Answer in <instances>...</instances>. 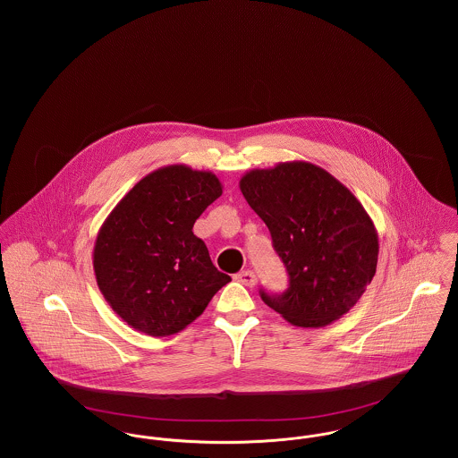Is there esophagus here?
I'll return each mask as SVG.
<instances>
[{
    "label": "esophagus",
    "mask_w": 458,
    "mask_h": 458,
    "mask_svg": "<svg viewBox=\"0 0 458 458\" xmlns=\"http://www.w3.org/2000/svg\"><path fill=\"white\" fill-rule=\"evenodd\" d=\"M235 280L245 286H254L258 282V276L254 271L245 269V271H240L239 275H235Z\"/></svg>",
    "instance_id": "esophagus-1"
}]
</instances>
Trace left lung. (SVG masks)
I'll return each instance as SVG.
<instances>
[{
    "mask_svg": "<svg viewBox=\"0 0 458 458\" xmlns=\"http://www.w3.org/2000/svg\"><path fill=\"white\" fill-rule=\"evenodd\" d=\"M240 192L271 232L290 286L261 292L290 325L325 327L347 314L372 282L377 232L360 200L325 168L284 161L240 178Z\"/></svg>",
    "mask_w": 458,
    "mask_h": 458,
    "instance_id": "1",
    "label": "left lung"
}]
</instances>
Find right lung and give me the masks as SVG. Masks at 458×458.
<instances>
[{
  "mask_svg": "<svg viewBox=\"0 0 458 458\" xmlns=\"http://www.w3.org/2000/svg\"><path fill=\"white\" fill-rule=\"evenodd\" d=\"M223 194L218 176L168 165L140 178L101 225L92 266L109 307L149 336H170L204 312L232 278L192 228Z\"/></svg>",
  "mask_w": 458,
  "mask_h": 458,
  "instance_id": "1",
  "label": "right lung"
}]
</instances>
